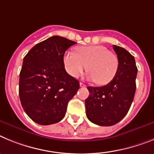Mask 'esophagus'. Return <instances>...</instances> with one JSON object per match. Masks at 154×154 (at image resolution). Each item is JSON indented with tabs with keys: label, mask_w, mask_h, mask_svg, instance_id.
Listing matches in <instances>:
<instances>
[{
	"label": "esophagus",
	"mask_w": 154,
	"mask_h": 154,
	"mask_svg": "<svg viewBox=\"0 0 154 154\" xmlns=\"http://www.w3.org/2000/svg\"><path fill=\"white\" fill-rule=\"evenodd\" d=\"M80 86H81V88H84V87H86V85H85L84 83L81 82V83H80Z\"/></svg>",
	"instance_id": "1"
}]
</instances>
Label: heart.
Masks as SVG:
<instances>
[{"mask_svg":"<svg viewBox=\"0 0 154 154\" xmlns=\"http://www.w3.org/2000/svg\"><path fill=\"white\" fill-rule=\"evenodd\" d=\"M76 53L67 51L63 55L65 69L71 77H77L87 66L88 78L97 85H105L114 79L119 69L117 56L101 45L79 46Z\"/></svg>","mask_w":154,"mask_h":154,"instance_id":"1","label":"heart"}]
</instances>
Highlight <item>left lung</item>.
Segmentation results:
<instances>
[{
    "instance_id": "1",
    "label": "left lung",
    "mask_w": 154,
    "mask_h": 154,
    "mask_svg": "<svg viewBox=\"0 0 154 154\" xmlns=\"http://www.w3.org/2000/svg\"><path fill=\"white\" fill-rule=\"evenodd\" d=\"M119 59L114 79L103 87H88L85 100L87 117L91 122L110 126L121 121L129 112L136 92L137 67L133 56L126 49L113 45Z\"/></svg>"
}]
</instances>
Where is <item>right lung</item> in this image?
Wrapping results in <instances>:
<instances>
[{
    "mask_svg": "<svg viewBox=\"0 0 154 154\" xmlns=\"http://www.w3.org/2000/svg\"><path fill=\"white\" fill-rule=\"evenodd\" d=\"M77 42L54 35L33 46L23 60L19 76V97L31 119L51 125L63 119L68 102L80 83L66 73L63 55Z\"/></svg>",
    "mask_w": 154,
    "mask_h": 154,
    "instance_id": "obj_1",
    "label": "right lung"
}]
</instances>
